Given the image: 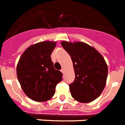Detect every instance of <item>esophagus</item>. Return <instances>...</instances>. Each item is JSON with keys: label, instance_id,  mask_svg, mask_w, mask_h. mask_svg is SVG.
<instances>
[{"label": "esophagus", "instance_id": "34e87169", "mask_svg": "<svg viewBox=\"0 0 125 125\" xmlns=\"http://www.w3.org/2000/svg\"><path fill=\"white\" fill-rule=\"evenodd\" d=\"M61 72H62V73H64V68H62V69H61Z\"/></svg>", "mask_w": 125, "mask_h": 125}]
</instances>
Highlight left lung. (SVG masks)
I'll list each match as a JSON object with an SVG mask.
<instances>
[{"instance_id":"left-lung-1","label":"left lung","mask_w":125,"mask_h":125,"mask_svg":"<svg viewBox=\"0 0 125 125\" xmlns=\"http://www.w3.org/2000/svg\"><path fill=\"white\" fill-rule=\"evenodd\" d=\"M73 62L75 80L69 85L71 96L80 103H89L100 96L106 84L108 67L95 48L82 41H61Z\"/></svg>"}]
</instances>
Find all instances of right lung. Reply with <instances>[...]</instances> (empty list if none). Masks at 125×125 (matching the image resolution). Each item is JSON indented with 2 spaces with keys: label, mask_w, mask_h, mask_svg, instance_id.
Instances as JSON below:
<instances>
[{
  "label": "right lung",
  "mask_w": 125,
  "mask_h": 125,
  "mask_svg": "<svg viewBox=\"0 0 125 125\" xmlns=\"http://www.w3.org/2000/svg\"><path fill=\"white\" fill-rule=\"evenodd\" d=\"M56 41H45L31 45L19 59L16 73L25 94L37 102L50 100L55 94L56 86L62 74L56 70L51 54Z\"/></svg>",
  "instance_id": "obj_1"
}]
</instances>
